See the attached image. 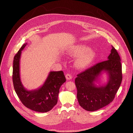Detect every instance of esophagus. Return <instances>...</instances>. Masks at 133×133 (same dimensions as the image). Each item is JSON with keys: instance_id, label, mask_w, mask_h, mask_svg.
Wrapping results in <instances>:
<instances>
[{"instance_id": "obj_1", "label": "esophagus", "mask_w": 133, "mask_h": 133, "mask_svg": "<svg viewBox=\"0 0 133 133\" xmlns=\"http://www.w3.org/2000/svg\"><path fill=\"white\" fill-rule=\"evenodd\" d=\"M65 77H66V79L67 80H71L72 78V76L70 74H67L65 75Z\"/></svg>"}]
</instances>
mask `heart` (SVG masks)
Segmentation results:
<instances>
[{"label": "heart", "mask_w": 133, "mask_h": 133, "mask_svg": "<svg viewBox=\"0 0 133 133\" xmlns=\"http://www.w3.org/2000/svg\"><path fill=\"white\" fill-rule=\"evenodd\" d=\"M68 53L73 56L78 57L75 64L77 68L83 69L88 66L93 61L96 56L95 52L84 45H78L72 47Z\"/></svg>", "instance_id": "1"}]
</instances>
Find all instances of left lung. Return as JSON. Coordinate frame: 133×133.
<instances>
[{"label":"left lung","mask_w":133,"mask_h":133,"mask_svg":"<svg viewBox=\"0 0 133 133\" xmlns=\"http://www.w3.org/2000/svg\"><path fill=\"white\" fill-rule=\"evenodd\" d=\"M121 59L112 46L108 60L97 63L77 75L75 80L79 105L88 111H95L113 101L122 79ZM105 72L108 77L107 84L99 86L95 82Z\"/></svg>","instance_id":"1"}]
</instances>
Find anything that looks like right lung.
<instances>
[{
  "label": "right lung",
  "mask_w": 133,
  "mask_h": 133,
  "mask_svg": "<svg viewBox=\"0 0 133 133\" xmlns=\"http://www.w3.org/2000/svg\"><path fill=\"white\" fill-rule=\"evenodd\" d=\"M26 45L27 43L23 44L14 58L12 76L14 88L25 107L36 112H47L57 104L59 89L66 79L62 71H51L41 87L32 90L24 88L20 79V60L22 51Z\"/></svg>",
  "instance_id": "1"
}]
</instances>
